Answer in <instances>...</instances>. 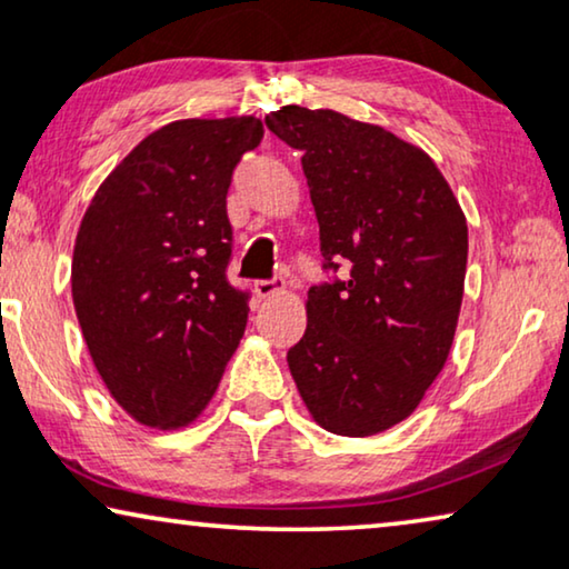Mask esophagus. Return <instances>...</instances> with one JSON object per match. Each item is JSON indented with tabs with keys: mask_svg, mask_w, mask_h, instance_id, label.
Instances as JSON below:
<instances>
[{
	"mask_svg": "<svg viewBox=\"0 0 569 569\" xmlns=\"http://www.w3.org/2000/svg\"><path fill=\"white\" fill-rule=\"evenodd\" d=\"M253 292L259 300H267V298H274V295L284 292V279L282 277H274V279H259V282H253Z\"/></svg>",
	"mask_w": 569,
	"mask_h": 569,
	"instance_id": "esophagus-1",
	"label": "esophagus"
}]
</instances>
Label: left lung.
<instances>
[{
	"mask_svg": "<svg viewBox=\"0 0 569 569\" xmlns=\"http://www.w3.org/2000/svg\"><path fill=\"white\" fill-rule=\"evenodd\" d=\"M267 127L302 152L326 269L302 339L287 352L310 417L345 438L399 425L453 345L469 228L430 154L376 123L284 106Z\"/></svg>",
	"mask_w": 569,
	"mask_h": 569,
	"instance_id": "obj_1",
	"label": "left lung"
}]
</instances>
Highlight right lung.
I'll return each mask as SVG.
<instances>
[{"instance_id": "right-lung-1", "label": "right lung", "mask_w": 569, "mask_h": 569, "mask_svg": "<svg viewBox=\"0 0 569 569\" xmlns=\"http://www.w3.org/2000/svg\"><path fill=\"white\" fill-rule=\"evenodd\" d=\"M261 137L256 116L168 123L111 170L82 217L77 321L108 393L139 425H191L243 339L248 295L224 277V199Z\"/></svg>"}]
</instances>
